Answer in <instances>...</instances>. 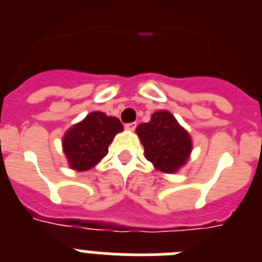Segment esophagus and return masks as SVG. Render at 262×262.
Wrapping results in <instances>:
<instances>
[{"instance_id":"obj_1","label":"esophagus","mask_w":262,"mask_h":262,"mask_svg":"<svg viewBox=\"0 0 262 262\" xmlns=\"http://www.w3.org/2000/svg\"><path fill=\"white\" fill-rule=\"evenodd\" d=\"M124 128L128 129V131H134V129L136 128V123L134 122V123H127L126 126H124Z\"/></svg>"}]
</instances>
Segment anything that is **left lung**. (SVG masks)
<instances>
[{
  "instance_id": "left-lung-1",
  "label": "left lung",
  "mask_w": 262,
  "mask_h": 262,
  "mask_svg": "<svg viewBox=\"0 0 262 262\" xmlns=\"http://www.w3.org/2000/svg\"><path fill=\"white\" fill-rule=\"evenodd\" d=\"M145 159L156 170L174 174L189 161L193 151L190 134L168 110L155 111L148 123L136 127Z\"/></svg>"
}]
</instances>
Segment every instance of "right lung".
Masks as SVG:
<instances>
[{
    "label": "right lung",
    "mask_w": 262,
    "mask_h": 262,
    "mask_svg": "<svg viewBox=\"0 0 262 262\" xmlns=\"http://www.w3.org/2000/svg\"><path fill=\"white\" fill-rule=\"evenodd\" d=\"M123 131V124L115 117L92 111L64 134L62 151L69 168L77 172L89 170L107 155L115 135Z\"/></svg>",
    "instance_id": "right-lung-1"
}]
</instances>
